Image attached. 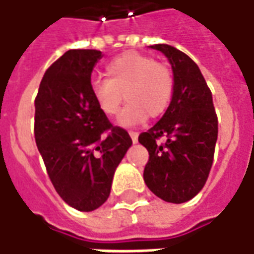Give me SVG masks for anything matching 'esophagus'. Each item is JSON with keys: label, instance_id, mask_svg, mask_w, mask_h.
Here are the masks:
<instances>
[{"label": "esophagus", "instance_id": "esophagus-1", "mask_svg": "<svg viewBox=\"0 0 254 254\" xmlns=\"http://www.w3.org/2000/svg\"><path fill=\"white\" fill-rule=\"evenodd\" d=\"M130 137L132 139V142H137L138 141V132H135V131H130Z\"/></svg>", "mask_w": 254, "mask_h": 254}]
</instances>
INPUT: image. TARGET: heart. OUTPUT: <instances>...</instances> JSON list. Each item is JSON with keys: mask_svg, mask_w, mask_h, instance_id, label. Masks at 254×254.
<instances>
[{"mask_svg": "<svg viewBox=\"0 0 254 254\" xmlns=\"http://www.w3.org/2000/svg\"><path fill=\"white\" fill-rule=\"evenodd\" d=\"M105 74L107 79L92 81V98L107 117L119 115L126 98L128 105L120 116L123 126L141 123L147 115L156 119L171 105L175 92L171 68L149 56L123 53L107 64Z\"/></svg>", "mask_w": 254, "mask_h": 254, "instance_id": "1", "label": "heart"}]
</instances>
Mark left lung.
Segmentation results:
<instances>
[{
	"instance_id": "obj_1",
	"label": "left lung",
	"mask_w": 254,
	"mask_h": 254,
	"mask_svg": "<svg viewBox=\"0 0 254 254\" xmlns=\"http://www.w3.org/2000/svg\"><path fill=\"white\" fill-rule=\"evenodd\" d=\"M151 49L162 52L172 64L175 92L162 119L139 134V144L149 154L144 180L163 201L180 204L198 194L208 179L218 117L210 88L194 61L169 44Z\"/></svg>"
}]
</instances>
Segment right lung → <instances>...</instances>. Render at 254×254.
I'll list each match as a JSON object with an SVG mask.
<instances>
[{"instance_id":"right-lung-1","label":"right lung","mask_w":254,"mask_h":254,"mask_svg":"<svg viewBox=\"0 0 254 254\" xmlns=\"http://www.w3.org/2000/svg\"><path fill=\"white\" fill-rule=\"evenodd\" d=\"M99 50H68L44 72L35 99V139L60 197L78 211L99 208L132 141L91 93Z\"/></svg>"}]
</instances>
